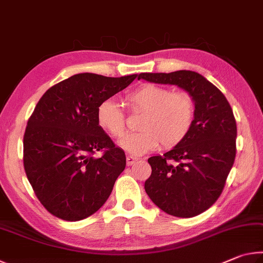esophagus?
<instances>
[{"label": "esophagus", "mask_w": 263, "mask_h": 263, "mask_svg": "<svg viewBox=\"0 0 263 263\" xmlns=\"http://www.w3.org/2000/svg\"><path fill=\"white\" fill-rule=\"evenodd\" d=\"M137 161V158H133L131 157V155H127L126 157V164L127 166H132L133 163H135Z\"/></svg>", "instance_id": "esophagus-1"}]
</instances>
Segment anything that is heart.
<instances>
[{
	"label": "heart",
	"instance_id": "1",
	"mask_svg": "<svg viewBox=\"0 0 263 263\" xmlns=\"http://www.w3.org/2000/svg\"><path fill=\"white\" fill-rule=\"evenodd\" d=\"M125 102L131 110L144 112L139 132L131 133L118 142L132 155H141L158 148H173L188 137L195 119V102L188 92H172L166 87L144 83L128 92ZM96 121L109 136L121 138L125 133V117L111 100L97 106Z\"/></svg>",
	"mask_w": 263,
	"mask_h": 263
}]
</instances>
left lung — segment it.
Here are the masks:
<instances>
[{
	"label": "left lung",
	"instance_id": "1",
	"mask_svg": "<svg viewBox=\"0 0 263 263\" xmlns=\"http://www.w3.org/2000/svg\"><path fill=\"white\" fill-rule=\"evenodd\" d=\"M174 84L193 97L195 119L188 137L169 152L148 159L145 190L168 215L190 218L208 210L224 189L235 159L237 124L224 94L193 70L141 73L138 80Z\"/></svg>",
	"mask_w": 263,
	"mask_h": 263
}]
</instances>
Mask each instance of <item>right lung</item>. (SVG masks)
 <instances>
[{
    "label": "right lung",
    "mask_w": 263,
    "mask_h": 263,
    "mask_svg": "<svg viewBox=\"0 0 263 263\" xmlns=\"http://www.w3.org/2000/svg\"><path fill=\"white\" fill-rule=\"evenodd\" d=\"M136 78L75 74L51 87L35 105L24 133V169L53 216L82 220L109 198L126 158L99 126L96 111ZM102 149L103 157H92Z\"/></svg>",
    "instance_id": "obj_1"
}]
</instances>
